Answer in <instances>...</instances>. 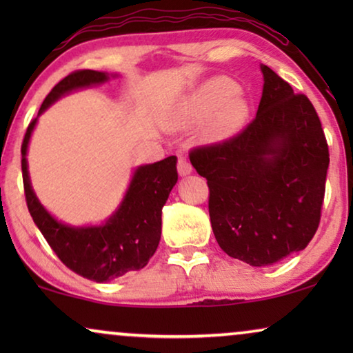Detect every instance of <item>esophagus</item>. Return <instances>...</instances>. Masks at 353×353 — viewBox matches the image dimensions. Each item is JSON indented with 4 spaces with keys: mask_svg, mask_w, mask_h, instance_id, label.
I'll list each match as a JSON object with an SVG mask.
<instances>
[{
    "mask_svg": "<svg viewBox=\"0 0 353 353\" xmlns=\"http://www.w3.org/2000/svg\"><path fill=\"white\" fill-rule=\"evenodd\" d=\"M176 168H178V173H180V175H190V173L192 172V167H191V163L188 162V159L186 157H183V156H178V162H176Z\"/></svg>",
    "mask_w": 353,
    "mask_h": 353,
    "instance_id": "1",
    "label": "esophagus"
}]
</instances>
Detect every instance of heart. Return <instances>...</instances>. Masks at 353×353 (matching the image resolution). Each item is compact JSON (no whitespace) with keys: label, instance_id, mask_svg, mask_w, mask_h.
Segmentation results:
<instances>
[{"label":"heart","instance_id":"1","mask_svg":"<svg viewBox=\"0 0 353 353\" xmlns=\"http://www.w3.org/2000/svg\"><path fill=\"white\" fill-rule=\"evenodd\" d=\"M238 93V83L226 77L207 80L183 103V119L190 123H197L214 113L209 123L210 137H230L244 123L249 112L248 103Z\"/></svg>","mask_w":353,"mask_h":353}]
</instances>
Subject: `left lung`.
<instances>
[{
  "label": "left lung",
  "instance_id": "left-lung-1",
  "mask_svg": "<svg viewBox=\"0 0 353 353\" xmlns=\"http://www.w3.org/2000/svg\"><path fill=\"white\" fill-rule=\"evenodd\" d=\"M255 119L202 144L190 161L209 186L215 239L230 257L268 267L305 249L321 219L330 151L310 99L262 65Z\"/></svg>",
  "mask_w": 353,
  "mask_h": 353
}]
</instances>
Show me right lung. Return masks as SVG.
<instances>
[{"label": "right lung", "mask_w": 353, "mask_h": 353, "mask_svg": "<svg viewBox=\"0 0 353 353\" xmlns=\"http://www.w3.org/2000/svg\"><path fill=\"white\" fill-rule=\"evenodd\" d=\"M108 75L96 70H75L62 79L43 101L38 114L62 94L83 86L103 83ZM37 119L28 123L22 141V180L28 212L62 263L80 276L96 283L110 281L132 270H141L156 252L162 231V207L178 180L176 157L139 167L119 210L108 223L72 228L48 214L30 186L27 146Z\"/></svg>", "instance_id": "right-lung-1"}]
</instances>
